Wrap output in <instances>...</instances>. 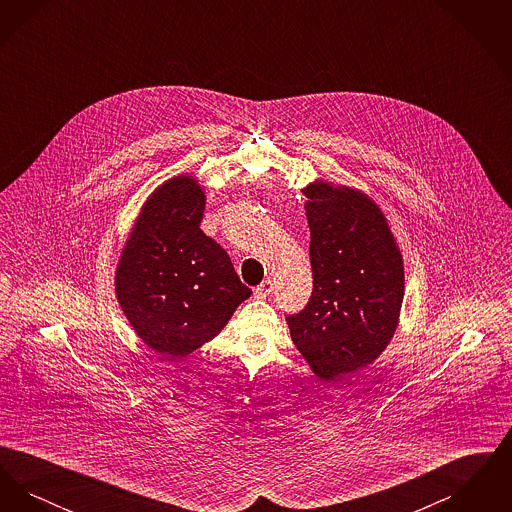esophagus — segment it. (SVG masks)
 I'll list each match as a JSON object with an SVG mask.
<instances>
[{
	"mask_svg": "<svg viewBox=\"0 0 512 512\" xmlns=\"http://www.w3.org/2000/svg\"><path fill=\"white\" fill-rule=\"evenodd\" d=\"M272 288H274V286H272L270 280H263V282L255 288V297H257V299H267L268 295L272 293Z\"/></svg>",
	"mask_w": 512,
	"mask_h": 512,
	"instance_id": "34e87169",
	"label": "esophagus"
}]
</instances>
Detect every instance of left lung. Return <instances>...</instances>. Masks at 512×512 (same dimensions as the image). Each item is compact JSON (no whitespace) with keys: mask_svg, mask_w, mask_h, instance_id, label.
<instances>
[{"mask_svg":"<svg viewBox=\"0 0 512 512\" xmlns=\"http://www.w3.org/2000/svg\"><path fill=\"white\" fill-rule=\"evenodd\" d=\"M313 295L288 315L293 343L322 380L374 363L405 295V268L382 209L361 190L315 180L303 188Z\"/></svg>","mask_w":512,"mask_h":512,"instance_id":"left-lung-1","label":"left lung"}]
</instances>
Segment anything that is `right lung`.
<instances>
[{"mask_svg":"<svg viewBox=\"0 0 512 512\" xmlns=\"http://www.w3.org/2000/svg\"><path fill=\"white\" fill-rule=\"evenodd\" d=\"M205 194L178 174L149 195L122 247L115 293L149 349L176 361L213 340L251 290L199 228Z\"/></svg>","mask_w":512,"mask_h":512,"instance_id":"obj_1","label":"right lung"}]
</instances>
